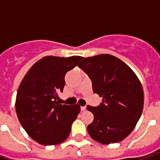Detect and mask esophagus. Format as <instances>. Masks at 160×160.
I'll return each mask as SVG.
<instances>
[{
	"label": "esophagus",
	"mask_w": 160,
	"mask_h": 160,
	"mask_svg": "<svg viewBox=\"0 0 160 160\" xmlns=\"http://www.w3.org/2000/svg\"><path fill=\"white\" fill-rule=\"evenodd\" d=\"M80 109H81L82 111H84L85 109H86V107H85V106H81V107H80Z\"/></svg>",
	"instance_id": "34e87169"
}]
</instances>
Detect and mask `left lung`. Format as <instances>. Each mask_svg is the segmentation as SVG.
Returning a JSON list of instances; mask_svg holds the SVG:
<instances>
[{
    "label": "left lung",
    "instance_id": "left-lung-1",
    "mask_svg": "<svg viewBox=\"0 0 160 160\" xmlns=\"http://www.w3.org/2000/svg\"><path fill=\"white\" fill-rule=\"evenodd\" d=\"M78 66L90 78L93 91L103 98L99 106H87L94 114L87 127L90 136L103 144L122 141L143 111L144 91L139 78L124 61L108 54L85 58Z\"/></svg>",
    "mask_w": 160,
    "mask_h": 160
}]
</instances>
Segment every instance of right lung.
<instances>
[{"label":"right lung","mask_w":160,"mask_h":160,"mask_svg":"<svg viewBox=\"0 0 160 160\" xmlns=\"http://www.w3.org/2000/svg\"><path fill=\"white\" fill-rule=\"evenodd\" d=\"M81 56H45L34 64L21 81L16 100L19 121L28 135L43 145H55L67 139L71 124L80 111L78 104L61 105L58 93L65 75Z\"/></svg>","instance_id":"add662e5"}]
</instances>
